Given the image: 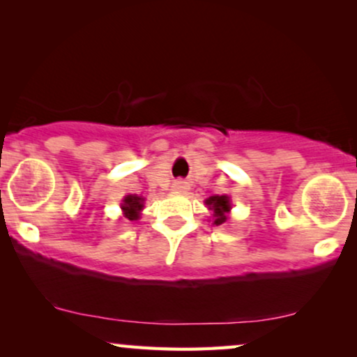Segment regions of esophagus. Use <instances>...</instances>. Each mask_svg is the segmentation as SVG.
I'll return each instance as SVG.
<instances>
[{"label":"esophagus","mask_w":357,"mask_h":357,"mask_svg":"<svg viewBox=\"0 0 357 357\" xmlns=\"http://www.w3.org/2000/svg\"><path fill=\"white\" fill-rule=\"evenodd\" d=\"M172 190L174 192H185L187 190V183L182 182V180H177V182L172 183Z\"/></svg>","instance_id":"obj_1"}]
</instances>
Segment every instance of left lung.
<instances>
[{
	"instance_id": "1",
	"label": "left lung",
	"mask_w": 357,
	"mask_h": 357,
	"mask_svg": "<svg viewBox=\"0 0 357 357\" xmlns=\"http://www.w3.org/2000/svg\"><path fill=\"white\" fill-rule=\"evenodd\" d=\"M206 204L209 209L214 211V224L219 226V224L226 222V213L231 211V203H229V198L226 195H221V197H211L206 199Z\"/></svg>"
}]
</instances>
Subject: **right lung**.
I'll return each instance as SVG.
<instances>
[{
	"label": "right lung",
	"instance_id": "obj_1",
	"mask_svg": "<svg viewBox=\"0 0 357 357\" xmlns=\"http://www.w3.org/2000/svg\"><path fill=\"white\" fill-rule=\"evenodd\" d=\"M143 198L136 197V195H128L123 199V204H121V209H123L126 218L130 219V221H135V219L139 218V211L143 209Z\"/></svg>",
	"mask_w": 357,
	"mask_h": 357
}]
</instances>
